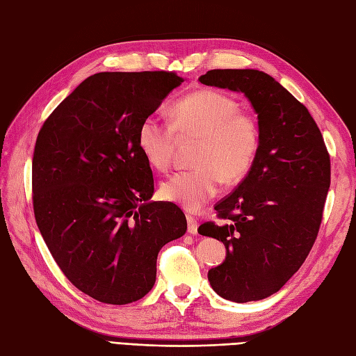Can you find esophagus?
Masks as SVG:
<instances>
[{
	"instance_id": "esophagus-1",
	"label": "esophagus",
	"mask_w": 356,
	"mask_h": 356,
	"mask_svg": "<svg viewBox=\"0 0 356 356\" xmlns=\"http://www.w3.org/2000/svg\"><path fill=\"white\" fill-rule=\"evenodd\" d=\"M187 224H188V233L190 234H196L197 233V227H199V222L195 217H191V215H187Z\"/></svg>"
}]
</instances>
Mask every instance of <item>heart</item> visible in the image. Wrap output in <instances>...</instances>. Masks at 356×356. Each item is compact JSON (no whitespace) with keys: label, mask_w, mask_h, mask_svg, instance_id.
<instances>
[{"label":"heart","mask_w":356,"mask_h":356,"mask_svg":"<svg viewBox=\"0 0 356 356\" xmlns=\"http://www.w3.org/2000/svg\"><path fill=\"white\" fill-rule=\"evenodd\" d=\"M199 138L193 165L161 182L160 195L188 212H199L229 184L250 172L260 148L255 118L239 111V104L215 90H196L170 108V122L147 115L138 129V148L156 170L169 169L175 139Z\"/></svg>","instance_id":"obj_1"}]
</instances>
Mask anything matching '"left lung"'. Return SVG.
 <instances>
[{"label": "left lung", "mask_w": 356, "mask_h": 356, "mask_svg": "<svg viewBox=\"0 0 356 356\" xmlns=\"http://www.w3.org/2000/svg\"><path fill=\"white\" fill-rule=\"evenodd\" d=\"M199 81L243 93L260 127L250 172L215 204L225 222L197 230L225 246V260L208 272L209 284L234 303L263 300L288 282L314 246L330 188V156L306 106L272 75L212 70Z\"/></svg>", "instance_id": "8db88e82"}]
</instances>
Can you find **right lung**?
Instances as JSON below:
<instances>
[{"mask_svg":"<svg viewBox=\"0 0 356 356\" xmlns=\"http://www.w3.org/2000/svg\"><path fill=\"white\" fill-rule=\"evenodd\" d=\"M184 79L175 72H99L42 124L32 159L40 233L70 282L108 305L143 298L161 246L187 230L174 203L152 200L153 172L138 129Z\"/></svg>","mask_w":356,"mask_h":356,"instance_id":"obj_1","label":"right lung"}]
</instances>
